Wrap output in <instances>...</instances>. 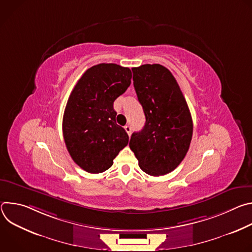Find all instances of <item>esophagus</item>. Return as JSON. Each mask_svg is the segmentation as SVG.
Segmentation results:
<instances>
[{
  "label": "esophagus",
  "mask_w": 252,
  "mask_h": 252,
  "mask_svg": "<svg viewBox=\"0 0 252 252\" xmlns=\"http://www.w3.org/2000/svg\"><path fill=\"white\" fill-rule=\"evenodd\" d=\"M125 129H126V131L127 132V134L130 135V133H131V127H130V126H125Z\"/></svg>",
  "instance_id": "esophagus-1"
}]
</instances>
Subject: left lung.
Listing matches in <instances>:
<instances>
[{
  "label": "left lung",
  "instance_id": "obj_1",
  "mask_svg": "<svg viewBox=\"0 0 252 252\" xmlns=\"http://www.w3.org/2000/svg\"><path fill=\"white\" fill-rule=\"evenodd\" d=\"M131 70L146 125L131 134L129 148L143 171L163 175L178 166L189 149L191 115L181 88L165 66L147 63Z\"/></svg>",
  "mask_w": 252,
  "mask_h": 252
}]
</instances>
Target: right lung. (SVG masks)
<instances>
[{
	"mask_svg": "<svg viewBox=\"0 0 252 252\" xmlns=\"http://www.w3.org/2000/svg\"><path fill=\"white\" fill-rule=\"evenodd\" d=\"M131 71L117 63H98L86 70L67 99L63 134L73 160L99 173L127 146L128 135L117 125L114 101L130 85Z\"/></svg>",
	"mask_w": 252,
	"mask_h": 252,
	"instance_id": "obj_1",
	"label": "right lung"
}]
</instances>
